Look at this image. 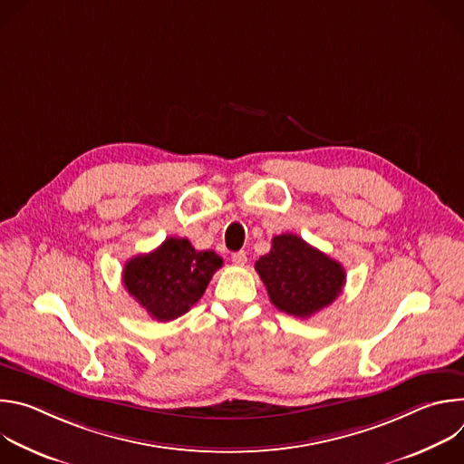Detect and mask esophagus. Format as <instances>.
Returning <instances> with one entry per match:
<instances>
[{"label": "esophagus", "instance_id": "obj_1", "mask_svg": "<svg viewBox=\"0 0 464 464\" xmlns=\"http://www.w3.org/2000/svg\"><path fill=\"white\" fill-rule=\"evenodd\" d=\"M231 260H233V264H237V266H244L246 260H247V256H246V253H244V251H237V253H233V255H231Z\"/></svg>", "mask_w": 464, "mask_h": 464}]
</instances>
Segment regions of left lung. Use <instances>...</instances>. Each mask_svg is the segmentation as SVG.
<instances>
[{
  "instance_id": "left-lung-1",
  "label": "left lung",
  "mask_w": 464,
  "mask_h": 464,
  "mask_svg": "<svg viewBox=\"0 0 464 464\" xmlns=\"http://www.w3.org/2000/svg\"><path fill=\"white\" fill-rule=\"evenodd\" d=\"M255 270L274 306L295 317H310L334 303L345 285L338 260L292 233L274 237L270 253L255 262Z\"/></svg>"
}]
</instances>
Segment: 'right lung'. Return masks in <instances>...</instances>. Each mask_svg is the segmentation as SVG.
Here are the masks:
<instances>
[{"mask_svg":"<svg viewBox=\"0 0 464 464\" xmlns=\"http://www.w3.org/2000/svg\"><path fill=\"white\" fill-rule=\"evenodd\" d=\"M215 251H196L187 238H167L158 249L131 256L122 285L156 321H172L190 310L222 268Z\"/></svg>","mask_w":464,"mask_h":464,"instance_id":"right-lung-1","label":"right lung"}]
</instances>
